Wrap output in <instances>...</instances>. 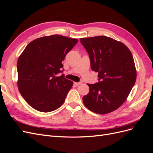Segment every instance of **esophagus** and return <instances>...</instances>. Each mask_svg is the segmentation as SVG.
I'll use <instances>...</instances> for the list:
<instances>
[{"label": "esophagus", "mask_w": 153, "mask_h": 153, "mask_svg": "<svg viewBox=\"0 0 153 153\" xmlns=\"http://www.w3.org/2000/svg\"><path fill=\"white\" fill-rule=\"evenodd\" d=\"M74 84H75L76 86H78L82 84V82H74Z\"/></svg>", "instance_id": "1"}]
</instances>
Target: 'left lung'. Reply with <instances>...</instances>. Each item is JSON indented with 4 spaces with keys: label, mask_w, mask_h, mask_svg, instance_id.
Segmentation results:
<instances>
[{
    "label": "left lung",
    "mask_w": 153,
    "mask_h": 153,
    "mask_svg": "<svg viewBox=\"0 0 153 153\" xmlns=\"http://www.w3.org/2000/svg\"><path fill=\"white\" fill-rule=\"evenodd\" d=\"M89 53L92 71L99 82L87 84L89 92L82 98L86 107L98 114L113 112L130 93L137 78L131 52L124 43L105 36L80 38Z\"/></svg>",
    "instance_id": "1"
}]
</instances>
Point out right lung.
Instances as JSON below:
<instances>
[{
  "label": "right lung",
  "mask_w": 153,
  "mask_h": 153,
  "mask_svg": "<svg viewBox=\"0 0 153 153\" xmlns=\"http://www.w3.org/2000/svg\"><path fill=\"white\" fill-rule=\"evenodd\" d=\"M77 42L61 35L43 36L31 41L18 57V90L35 110L50 112L64 103L73 82L56 75L62 72V62Z\"/></svg>",
  "instance_id": "add662e5"
}]
</instances>
